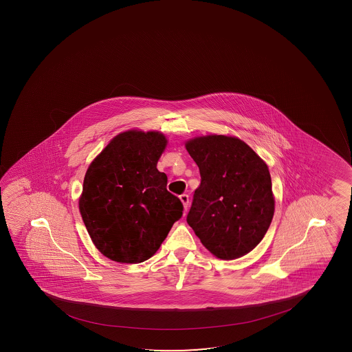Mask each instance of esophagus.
I'll return each mask as SVG.
<instances>
[{
    "mask_svg": "<svg viewBox=\"0 0 352 352\" xmlns=\"http://www.w3.org/2000/svg\"><path fill=\"white\" fill-rule=\"evenodd\" d=\"M179 199H181V202H182L183 208L186 209L188 206H189V196L186 194H183L179 196Z\"/></svg>",
    "mask_w": 352,
    "mask_h": 352,
    "instance_id": "esophagus-1",
    "label": "esophagus"
}]
</instances>
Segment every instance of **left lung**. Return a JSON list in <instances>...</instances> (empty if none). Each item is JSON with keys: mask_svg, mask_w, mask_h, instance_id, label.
I'll return each mask as SVG.
<instances>
[{"mask_svg": "<svg viewBox=\"0 0 352 352\" xmlns=\"http://www.w3.org/2000/svg\"><path fill=\"white\" fill-rule=\"evenodd\" d=\"M186 148L201 174L188 224L214 257L247 255L267 234L275 212L267 163L245 142L228 135L196 136Z\"/></svg>", "mask_w": 352, "mask_h": 352, "instance_id": "1", "label": "left lung"}]
</instances>
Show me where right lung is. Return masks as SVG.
Here are the masks:
<instances>
[{"label": "right lung", "mask_w": 352, "mask_h": 352, "mask_svg": "<svg viewBox=\"0 0 352 352\" xmlns=\"http://www.w3.org/2000/svg\"><path fill=\"white\" fill-rule=\"evenodd\" d=\"M168 140L155 130L116 135L90 163L78 209L94 245L105 257L136 264L156 254L182 216L157 162Z\"/></svg>", "instance_id": "right-lung-1"}]
</instances>
